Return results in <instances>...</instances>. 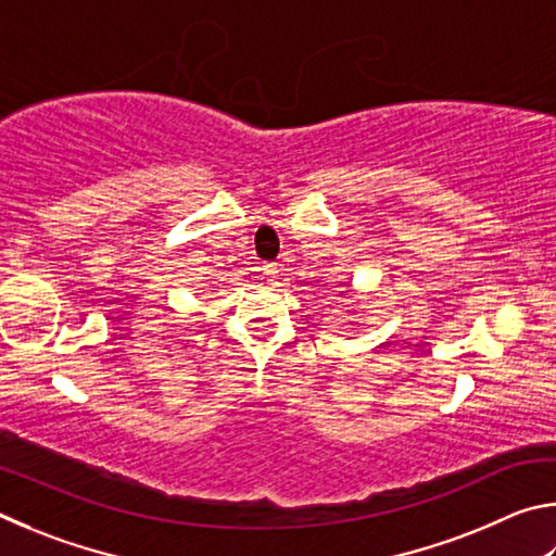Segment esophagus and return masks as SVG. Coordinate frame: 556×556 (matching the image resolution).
<instances>
[{"label": "esophagus", "mask_w": 556, "mask_h": 556, "mask_svg": "<svg viewBox=\"0 0 556 556\" xmlns=\"http://www.w3.org/2000/svg\"><path fill=\"white\" fill-rule=\"evenodd\" d=\"M261 270H263V276H266V280H276V276H278L276 263H266V266H263Z\"/></svg>", "instance_id": "esophagus-1"}]
</instances>
